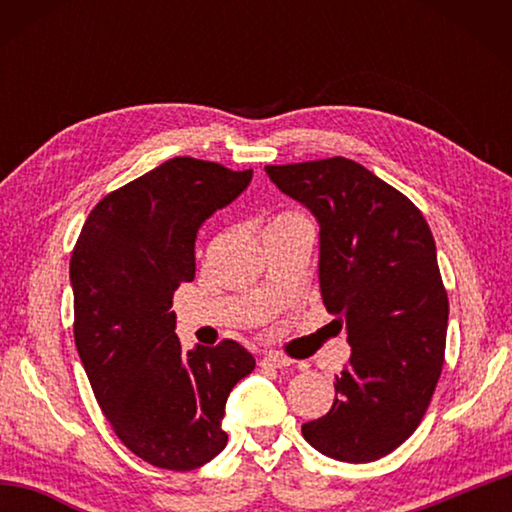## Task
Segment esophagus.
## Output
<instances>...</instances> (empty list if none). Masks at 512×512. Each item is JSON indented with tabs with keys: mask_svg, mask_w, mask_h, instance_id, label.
<instances>
[{
	"mask_svg": "<svg viewBox=\"0 0 512 512\" xmlns=\"http://www.w3.org/2000/svg\"><path fill=\"white\" fill-rule=\"evenodd\" d=\"M291 359L284 357V354H277V352H268L266 357L259 361V366L262 368H289L291 366Z\"/></svg>",
	"mask_w": 512,
	"mask_h": 512,
	"instance_id": "34e87169",
	"label": "esophagus"
}]
</instances>
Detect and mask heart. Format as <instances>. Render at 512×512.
<instances>
[{
  "label": "heart",
  "mask_w": 512,
  "mask_h": 512,
  "mask_svg": "<svg viewBox=\"0 0 512 512\" xmlns=\"http://www.w3.org/2000/svg\"><path fill=\"white\" fill-rule=\"evenodd\" d=\"M298 219H305L300 212H293V210H287V212H277L271 221H268V225H280V223H289V221H298Z\"/></svg>",
  "instance_id": "obj_1"
}]
</instances>
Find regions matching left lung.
Returning a JSON list of instances; mask_svg holds the SVG:
<instances>
[{
    "label": "left lung",
    "instance_id": "left-lung-1",
    "mask_svg": "<svg viewBox=\"0 0 512 512\" xmlns=\"http://www.w3.org/2000/svg\"><path fill=\"white\" fill-rule=\"evenodd\" d=\"M320 223V296L352 345L334 404L302 424L320 454L370 463L418 429L445 363L449 300L422 212L359 162L268 164Z\"/></svg>",
    "mask_w": 512,
    "mask_h": 512
}]
</instances>
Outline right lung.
<instances>
[{
    "label": "right lung",
    "instance_id": "add662e5",
    "mask_svg": "<svg viewBox=\"0 0 512 512\" xmlns=\"http://www.w3.org/2000/svg\"><path fill=\"white\" fill-rule=\"evenodd\" d=\"M253 169L173 158L101 198L69 259L74 341L112 431L135 456L187 472L223 452L225 400L255 357L237 341L183 352L173 293L196 273V232Z\"/></svg>",
    "mask_w": 512,
    "mask_h": 512
}]
</instances>
